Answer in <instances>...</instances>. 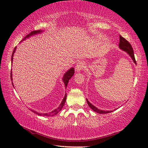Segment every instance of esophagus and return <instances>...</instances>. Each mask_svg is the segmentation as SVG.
I'll list each match as a JSON object with an SVG mask.
<instances>
[{
	"label": "esophagus",
	"instance_id": "34e87169",
	"mask_svg": "<svg viewBox=\"0 0 148 148\" xmlns=\"http://www.w3.org/2000/svg\"><path fill=\"white\" fill-rule=\"evenodd\" d=\"M84 69V62H79L78 63H77L76 67H75V70L77 72H81L83 71Z\"/></svg>",
	"mask_w": 148,
	"mask_h": 148
}]
</instances>
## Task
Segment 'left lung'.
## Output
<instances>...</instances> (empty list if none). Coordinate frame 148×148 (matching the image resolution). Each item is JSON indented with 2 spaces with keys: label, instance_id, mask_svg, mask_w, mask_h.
I'll use <instances>...</instances> for the list:
<instances>
[{
  "label": "left lung",
  "instance_id": "8db88e82",
  "mask_svg": "<svg viewBox=\"0 0 148 148\" xmlns=\"http://www.w3.org/2000/svg\"><path fill=\"white\" fill-rule=\"evenodd\" d=\"M119 47L120 49H121L122 51H125L126 53L129 55V56L131 57V58L132 59V61L134 62L135 64L136 63V61H135V58H134V51L133 49H132V47L131 46V45L130 44L129 42L126 40L124 38H123L121 36H119ZM86 101L87 104H88L89 106L93 110L94 112H97L98 114H108V113H110V112H113L112 110H110V111H105V110H102L98 109L96 106H95L94 105H92L91 102H90L87 99H86Z\"/></svg>",
  "mask_w": 148,
  "mask_h": 148
}]
</instances>
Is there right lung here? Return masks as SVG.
<instances>
[{
    "label": "right lung",
    "mask_w": 148,
    "mask_h": 148,
    "mask_svg": "<svg viewBox=\"0 0 148 148\" xmlns=\"http://www.w3.org/2000/svg\"><path fill=\"white\" fill-rule=\"evenodd\" d=\"M44 32L43 30H38V31H32L31 33L27 34V36L25 37V38L23 39V40H21V42L23 41V40H25L27 38H29L30 37H31L32 36H35V35L36 34H41L42 33V32ZM16 48L17 47H16L14 49V51L13 53H12V63L13 62V57H14V55L15 53V52H16ZM74 74V69L73 68V67H72V68H71L70 69H69L68 71H67L64 74L63 76H62V82H64V87L66 89V87H67V85H68V83L69 82V79L71 78V77H72V76H73ZM13 79H12V72H11V80H12ZM12 86H14V84H13V82H12ZM66 93H65L64 95V97L63 99H62V101L61 102V103L60 104V105L59 106L58 108H57L56 109H55L54 110H53V111H51V112H48V113H46V114H40V113H38V112H36V111H34V110H31V111L32 112H34V113L38 114V116H55V115H56L59 113V112L61 111V110H62V107H63V106L65 104V101H66Z\"/></svg>",
    "instance_id": "add662e5"
}]
</instances>
